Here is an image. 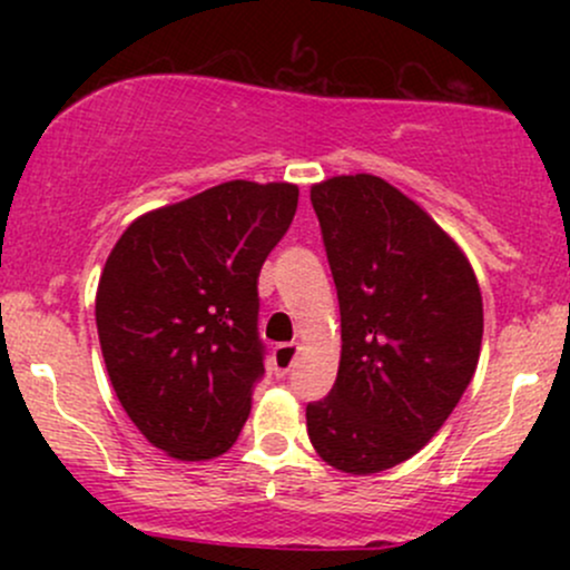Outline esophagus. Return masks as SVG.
Returning a JSON list of instances; mask_svg holds the SVG:
<instances>
[{
  "instance_id": "obj_1",
  "label": "esophagus",
  "mask_w": 570,
  "mask_h": 570,
  "mask_svg": "<svg viewBox=\"0 0 570 570\" xmlns=\"http://www.w3.org/2000/svg\"><path fill=\"white\" fill-rule=\"evenodd\" d=\"M297 351L299 345L297 343H284L278 345L276 353H273V370H276V375H289V370L294 367V358H297Z\"/></svg>"
}]
</instances>
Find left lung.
<instances>
[{
  "label": "left lung",
  "instance_id": "obj_1",
  "mask_svg": "<svg viewBox=\"0 0 570 570\" xmlns=\"http://www.w3.org/2000/svg\"><path fill=\"white\" fill-rule=\"evenodd\" d=\"M340 299V367L305 410L322 461L377 474L426 444L472 381L482 294L466 254L434 219L372 174L311 187Z\"/></svg>",
  "mask_w": 570,
  "mask_h": 570
}]
</instances>
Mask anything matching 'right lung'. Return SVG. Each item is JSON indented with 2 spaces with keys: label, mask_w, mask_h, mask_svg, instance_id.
<instances>
[{
  "label": "right lung",
  "mask_w": 570,
  "mask_h": 570,
  "mask_svg": "<svg viewBox=\"0 0 570 570\" xmlns=\"http://www.w3.org/2000/svg\"><path fill=\"white\" fill-rule=\"evenodd\" d=\"M289 181L225 185L141 214L96 292L104 364L122 410L176 461L233 448L265 375L257 278L289 230Z\"/></svg>",
  "instance_id": "right-lung-1"
}]
</instances>
